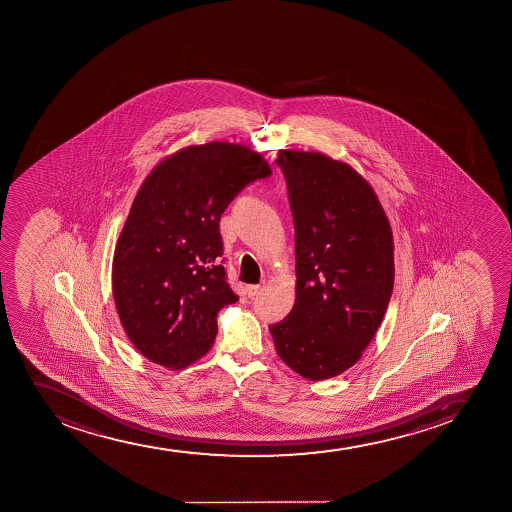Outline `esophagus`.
Masks as SVG:
<instances>
[{
	"instance_id": "esophagus-1",
	"label": "esophagus",
	"mask_w": 512,
	"mask_h": 512,
	"mask_svg": "<svg viewBox=\"0 0 512 512\" xmlns=\"http://www.w3.org/2000/svg\"><path fill=\"white\" fill-rule=\"evenodd\" d=\"M261 290H263V287H261V285H247V297H251V299H253V297H256V295L261 294Z\"/></svg>"
}]
</instances>
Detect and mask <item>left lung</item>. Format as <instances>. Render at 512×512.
I'll return each instance as SVG.
<instances>
[{"mask_svg":"<svg viewBox=\"0 0 512 512\" xmlns=\"http://www.w3.org/2000/svg\"><path fill=\"white\" fill-rule=\"evenodd\" d=\"M295 225V302L271 324L280 359L309 381L362 357L393 294L394 246L371 184L319 152L280 150Z\"/></svg>","mask_w":512,"mask_h":512,"instance_id":"8db88e82","label":"left lung"}]
</instances>
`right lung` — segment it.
I'll return each mask as SVG.
<instances>
[{
	"instance_id": "obj_1",
	"label": "right lung",
	"mask_w": 512,
	"mask_h": 512,
	"mask_svg": "<svg viewBox=\"0 0 512 512\" xmlns=\"http://www.w3.org/2000/svg\"><path fill=\"white\" fill-rule=\"evenodd\" d=\"M271 174L246 145L212 141L165 157L141 184L112 259V295L136 350L179 371L212 348L217 314L237 302L222 265L220 217Z\"/></svg>"
}]
</instances>
